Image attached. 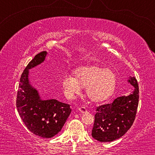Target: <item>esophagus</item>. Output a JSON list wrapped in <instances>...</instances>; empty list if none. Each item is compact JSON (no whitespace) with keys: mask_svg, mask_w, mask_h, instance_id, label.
Wrapping results in <instances>:
<instances>
[{"mask_svg":"<svg viewBox=\"0 0 155 155\" xmlns=\"http://www.w3.org/2000/svg\"><path fill=\"white\" fill-rule=\"evenodd\" d=\"M78 111H79L81 113H85L87 111V109L85 107H81L78 108Z\"/></svg>","mask_w":155,"mask_h":155,"instance_id":"1","label":"esophagus"}]
</instances>
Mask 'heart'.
I'll use <instances>...</instances> for the list:
<instances>
[{
  "label": "heart",
  "instance_id": "b5f03b06",
  "mask_svg": "<svg viewBox=\"0 0 155 155\" xmlns=\"http://www.w3.org/2000/svg\"><path fill=\"white\" fill-rule=\"evenodd\" d=\"M74 74V77L66 75L62 80L64 92L70 98L80 94L85 87L86 96L94 103L106 101L114 92L116 76L109 68L89 65L77 68Z\"/></svg>",
  "mask_w": 155,
  "mask_h": 155
}]
</instances>
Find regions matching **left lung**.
Listing matches in <instances>:
<instances>
[{
    "mask_svg": "<svg viewBox=\"0 0 155 155\" xmlns=\"http://www.w3.org/2000/svg\"><path fill=\"white\" fill-rule=\"evenodd\" d=\"M135 87L127 96L118 97L112 103L96 107L91 136L101 142L119 139L127 132L135 119L139 104V86L133 77L128 79Z\"/></svg>",
    "mask_w": 155,
    "mask_h": 155,
    "instance_id": "1",
    "label": "left lung"
}]
</instances>
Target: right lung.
Returning <instances> with one entry per match:
<instances>
[{
  "instance_id": "right-lung-1",
  "label": "right lung",
  "mask_w": 155,
  "mask_h": 155,
  "mask_svg": "<svg viewBox=\"0 0 155 155\" xmlns=\"http://www.w3.org/2000/svg\"><path fill=\"white\" fill-rule=\"evenodd\" d=\"M46 54V51L37 54L23 71L18 86L16 107L20 118L31 133L51 138L61 130L71 109L70 104L54 99L42 101L35 89L30 85L28 70L43 62Z\"/></svg>"
}]
</instances>
